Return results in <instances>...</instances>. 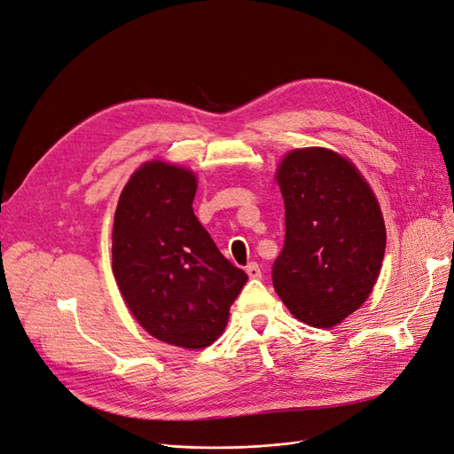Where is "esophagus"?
<instances>
[{
  "label": "esophagus",
  "instance_id": "1",
  "mask_svg": "<svg viewBox=\"0 0 454 454\" xmlns=\"http://www.w3.org/2000/svg\"><path fill=\"white\" fill-rule=\"evenodd\" d=\"M246 274H247L251 279H259V278L262 276V271H261V266H259L257 262H249V264L246 266Z\"/></svg>",
  "mask_w": 454,
  "mask_h": 454
}]
</instances>
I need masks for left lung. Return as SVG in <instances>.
<instances>
[{"instance_id":"obj_1","label":"left lung","mask_w":454,"mask_h":454,"mask_svg":"<svg viewBox=\"0 0 454 454\" xmlns=\"http://www.w3.org/2000/svg\"><path fill=\"white\" fill-rule=\"evenodd\" d=\"M278 184L286 232L271 266L274 288L298 320L332 328L361 307L378 279L382 212L365 178L328 149L286 154Z\"/></svg>"}]
</instances>
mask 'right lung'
Returning <instances> with one entry per match:
<instances>
[{
    "label": "right lung",
    "instance_id": "1",
    "mask_svg": "<svg viewBox=\"0 0 454 454\" xmlns=\"http://www.w3.org/2000/svg\"><path fill=\"white\" fill-rule=\"evenodd\" d=\"M195 175L149 161L124 186L114 220L112 268L136 320L153 337L205 348L225 330L247 281L193 214Z\"/></svg>",
    "mask_w": 454,
    "mask_h": 454
}]
</instances>
